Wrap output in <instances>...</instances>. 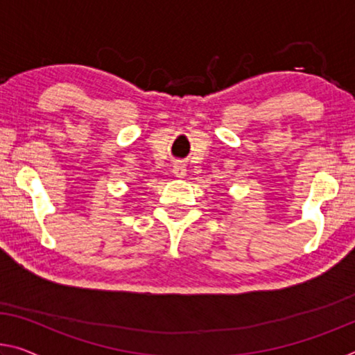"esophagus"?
Listing matches in <instances>:
<instances>
[{
  "label": "esophagus",
  "mask_w": 355,
  "mask_h": 355,
  "mask_svg": "<svg viewBox=\"0 0 355 355\" xmlns=\"http://www.w3.org/2000/svg\"><path fill=\"white\" fill-rule=\"evenodd\" d=\"M172 172H173V175H175L177 178H184V177H187V167H184V164H182V162H177V164L173 166Z\"/></svg>",
  "instance_id": "1"
}]
</instances>
